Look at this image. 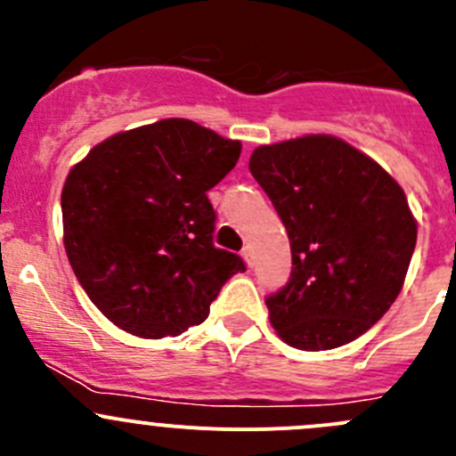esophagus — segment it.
<instances>
[{
	"instance_id": "1",
	"label": "esophagus",
	"mask_w": 456,
	"mask_h": 456,
	"mask_svg": "<svg viewBox=\"0 0 456 456\" xmlns=\"http://www.w3.org/2000/svg\"><path fill=\"white\" fill-rule=\"evenodd\" d=\"M242 257H245V262L249 266H254V247L251 245H247L245 249H242Z\"/></svg>"
}]
</instances>
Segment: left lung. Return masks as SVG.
I'll list each match as a JSON object with an SVG mask.
<instances>
[{"mask_svg":"<svg viewBox=\"0 0 456 456\" xmlns=\"http://www.w3.org/2000/svg\"><path fill=\"white\" fill-rule=\"evenodd\" d=\"M249 169L291 242V278L265 300L273 329L302 351L357 339L399 296L415 251L403 190L369 156L326 134L257 147Z\"/></svg>","mask_w":456,"mask_h":456,"instance_id":"left-lung-1","label":"left lung"}]
</instances>
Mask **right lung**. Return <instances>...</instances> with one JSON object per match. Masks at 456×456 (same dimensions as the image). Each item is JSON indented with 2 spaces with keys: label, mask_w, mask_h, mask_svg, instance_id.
Segmentation results:
<instances>
[{
  "label": "right lung",
  "mask_w": 456,
  "mask_h": 456,
  "mask_svg": "<svg viewBox=\"0 0 456 456\" xmlns=\"http://www.w3.org/2000/svg\"><path fill=\"white\" fill-rule=\"evenodd\" d=\"M240 141L187 118L118 132L70 169L63 245L87 297L118 329L176 338L209 315L240 256L214 247L207 191L238 163Z\"/></svg>",
  "instance_id": "right-lung-1"
}]
</instances>
